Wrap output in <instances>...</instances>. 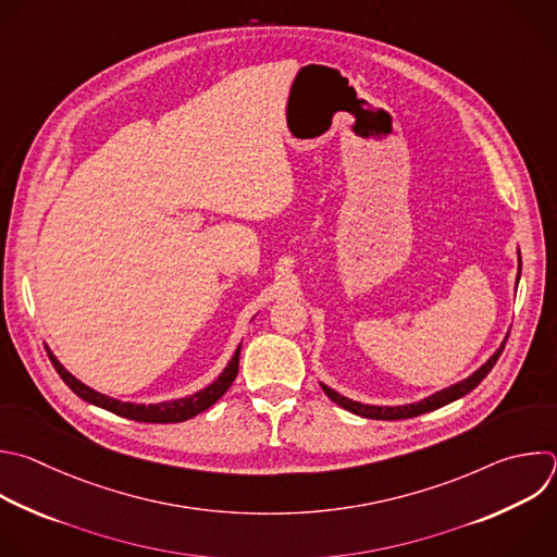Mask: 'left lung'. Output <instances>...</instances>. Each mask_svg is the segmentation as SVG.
<instances>
[{
	"mask_svg": "<svg viewBox=\"0 0 557 557\" xmlns=\"http://www.w3.org/2000/svg\"><path fill=\"white\" fill-rule=\"evenodd\" d=\"M518 282H520V251H518V277H516V286H518ZM505 341H507V336H505ZM505 341H503L500 347L476 369L474 374H470L468 379H463V381H459V383H455V385H450V387H446V389H440V392H435V394H431V396H426V398H422V400H418V403H411V405H394V407L362 405V403H358V400L345 398L343 394L334 392L332 387H327V385H323V383H321V389L325 392V396H327L332 403H336V405L343 407L345 411L356 413V416H360V418H369V420H407V418H416V416L435 411V409H440V407H446V405H450V403L463 398L466 394H470V392L492 372V367L496 364V360H498V356H500V351H503V347H505Z\"/></svg>",
	"mask_w": 557,
	"mask_h": 557,
	"instance_id": "8db88e82",
	"label": "left lung"
}]
</instances>
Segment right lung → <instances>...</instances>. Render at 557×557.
<instances>
[{"instance_id": "add662e5", "label": "right lung", "mask_w": 557, "mask_h": 557, "mask_svg": "<svg viewBox=\"0 0 557 557\" xmlns=\"http://www.w3.org/2000/svg\"><path fill=\"white\" fill-rule=\"evenodd\" d=\"M243 345V343H240ZM240 345L236 347L234 356L230 358L227 367L221 372V376L210 383L206 389L188 396V398H178V400H168V403H154V405H135V403H122L115 400L111 396H104L91 387H87L85 383H81L74 374H70L67 369L61 364V360L50 351V360L54 364V369L59 372V376L63 379V383L85 403L96 405L100 409H107L115 416L135 420V422H150V424H172V422H185L199 413H203L206 409H210L216 400L223 398V394L232 387V383L238 376V360H240Z\"/></svg>"}]
</instances>
